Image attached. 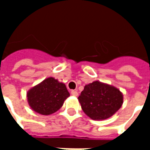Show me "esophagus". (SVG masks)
I'll use <instances>...</instances> for the list:
<instances>
[{
  "label": "esophagus",
  "mask_w": 150,
  "mask_h": 150,
  "mask_svg": "<svg viewBox=\"0 0 150 150\" xmlns=\"http://www.w3.org/2000/svg\"><path fill=\"white\" fill-rule=\"evenodd\" d=\"M71 94L73 96H78V92H77V91L72 90V91H71Z\"/></svg>",
  "instance_id": "obj_1"
}]
</instances>
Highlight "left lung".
Here are the masks:
<instances>
[{
  "label": "left lung",
  "instance_id": "1",
  "mask_svg": "<svg viewBox=\"0 0 150 150\" xmlns=\"http://www.w3.org/2000/svg\"><path fill=\"white\" fill-rule=\"evenodd\" d=\"M84 113L91 119L106 120L113 116L123 104V94L114 86L94 81L85 85L78 97Z\"/></svg>",
  "mask_w": 150,
  "mask_h": 150
}]
</instances>
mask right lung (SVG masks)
Masks as SVG:
<instances>
[{
    "label": "right lung",
    "instance_id": "obj_1",
    "mask_svg": "<svg viewBox=\"0 0 150 150\" xmlns=\"http://www.w3.org/2000/svg\"><path fill=\"white\" fill-rule=\"evenodd\" d=\"M26 96L28 104L35 112L47 116L59 110L70 93L63 83L49 77L30 88Z\"/></svg>",
    "mask_w": 150,
    "mask_h": 150
}]
</instances>
